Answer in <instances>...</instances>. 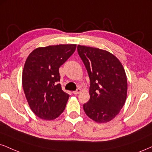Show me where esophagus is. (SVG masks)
<instances>
[{
    "instance_id": "1",
    "label": "esophagus",
    "mask_w": 152,
    "mask_h": 152,
    "mask_svg": "<svg viewBox=\"0 0 152 152\" xmlns=\"http://www.w3.org/2000/svg\"><path fill=\"white\" fill-rule=\"evenodd\" d=\"M80 92H81V89H80V88H77L76 91H73V94H79Z\"/></svg>"
}]
</instances>
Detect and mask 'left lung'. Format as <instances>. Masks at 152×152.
<instances>
[{"mask_svg":"<svg viewBox=\"0 0 152 152\" xmlns=\"http://www.w3.org/2000/svg\"><path fill=\"white\" fill-rule=\"evenodd\" d=\"M77 52L90 80V99L83 105L84 110L96 123L109 122L126 100L128 82L124 67L107 50L78 45Z\"/></svg>","mask_w":152,"mask_h":152,"instance_id":"obj_1","label":"left lung"}]
</instances>
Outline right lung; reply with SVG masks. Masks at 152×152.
<instances>
[{"label": "right lung", "instance_id": "right-lung-1", "mask_svg": "<svg viewBox=\"0 0 152 152\" xmlns=\"http://www.w3.org/2000/svg\"><path fill=\"white\" fill-rule=\"evenodd\" d=\"M76 44H60L39 47L26 60L22 82L31 110L39 118L51 121L65 110L69 94L60 82L59 67L72 55Z\"/></svg>", "mask_w": 152, "mask_h": 152}]
</instances>
